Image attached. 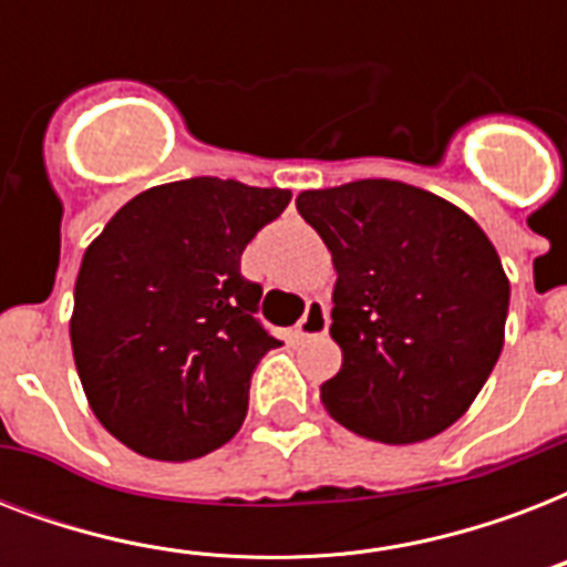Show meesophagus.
<instances>
[{
  "instance_id": "esophagus-1",
  "label": "esophagus",
  "mask_w": 567,
  "mask_h": 567,
  "mask_svg": "<svg viewBox=\"0 0 567 567\" xmlns=\"http://www.w3.org/2000/svg\"><path fill=\"white\" fill-rule=\"evenodd\" d=\"M329 329V309L323 300H309L306 306V315L300 318V323L293 327V341H306V338L323 336Z\"/></svg>"
}]
</instances>
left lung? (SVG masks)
<instances>
[{
    "mask_svg": "<svg viewBox=\"0 0 567 567\" xmlns=\"http://www.w3.org/2000/svg\"><path fill=\"white\" fill-rule=\"evenodd\" d=\"M297 212L332 252L329 336L341 371L320 385L327 412L385 444L456 423L503 350L509 279L474 217L405 182L302 190Z\"/></svg>",
    "mask_w": 567,
    "mask_h": 567,
    "instance_id": "left-lung-1",
    "label": "left lung"
}]
</instances>
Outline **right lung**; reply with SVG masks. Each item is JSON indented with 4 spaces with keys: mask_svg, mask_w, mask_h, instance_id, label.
<instances>
[{
    "mask_svg": "<svg viewBox=\"0 0 567 567\" xmlns=\"http://www.w3.org/2000/svg\"><path fill=\"white\" fill-rule=\"evenodd\" d=\"M291 190L196 176L128 199L84 249L70 341L100 423L146 458L212 453L247 417L249 379L276 341L240 252Z\"/></svg>",
    "mask_w": 567,
    "mask_h": 567,
    "instance_id": "add662e5",
    "label": "right lung"
}]
</instances>
